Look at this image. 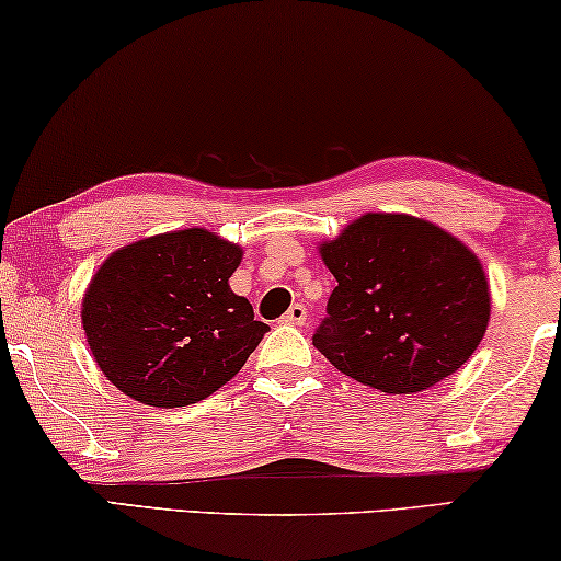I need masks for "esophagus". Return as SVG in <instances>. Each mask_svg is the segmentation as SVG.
Instances as JSON below:
<instances>
[{
    "mask_svg": "<svg viewBox=\"0 0 561 561\" xmlns=\"http://www.w3.org/2000/svg\"><path fill=\"white\" fill-rule=\"evenodd\" d=\"M282 324H305L307 322V309L305 305H291L287 314H282Z\"/></svg>",
    "mask_w": 561,
    "mask_h": 561,
    "instance_id": "1",
    "label": "esophagus"
}]
</instances>
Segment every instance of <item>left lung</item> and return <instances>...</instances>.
I'll use <instances>...</instances> for the list:
<instances>
[{
    "instance_id": "1",
    "label": "left lung",
    "mask_w": 561,
    "mask_h": 561,
    "mask_svg": "<svg viewBox=\"0 0 561 561\" xmlns=\"http://www.w3.org/2000/svg\"><path fill=\"white\" fill-rule=\"evenodd\" d=\"M337 279L312 345L363 386L411 396L454 375L483 340L491 295L471 249L408 214H365L320 244Z\"/></svg>"
}]
</instances>
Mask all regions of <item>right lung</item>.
<instances>
[{"mask_svg": "<svg viewBox=\"0 0 561 561\" xmlns=\"http://www.w3.org/2000/svg\"><path fill=\"white\" fill-rule=\"evenodd\" d=\"M241 247L206 229L140 239L100 264L82 328L100 370L156 408L198 403L244 367L264 332L229 277Z\"/></svg>", "mask_w": 561, "mask_h": 561, "instance_id": "right-lung-1", "label": "right lung"}]
</instances>
